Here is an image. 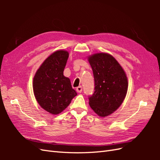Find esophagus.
<instances>
[{"label": "esophagus", "mask_w": 160, "mask_h": 160, "mask_svg": "<svg viewBox=\"0 0 160 160\" xmlns=\"http://www.w3.org/2000/svg\"><path fill=\"white\" fill-rule=\"evenodd\" d=\"M82 89H82V87L81 86H79V87H77V88L76 91H77V93H81Z\"/></svg>", "instance_id": "34e87169"}]
</instances>
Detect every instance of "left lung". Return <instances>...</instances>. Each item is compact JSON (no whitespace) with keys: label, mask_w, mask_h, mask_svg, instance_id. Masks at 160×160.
<instances>
[{"label":"left lung","mask_w":160,"mask_h":160,"mask_svg":"<svg viewBox=\"0 0 160 160\" xmlns=\"http://www.w3.org/2000/svg\"><path fill=\"white\" fill-rule=\"evenodd\" d=\"M88 59L95 81V91L89 97V103L95 113L106 117L123 103L128 91L127 76L119 62L108 53H96Z\"/></svg>","instance_id":"obj_1"}]
</instances>
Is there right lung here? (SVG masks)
<instances>
[{
	"label": "right lung",
	"mask_w": 160,
	"mask_h": 160,
	"mask_svg": "<svg viewBox=\"0 0 160 160\" xmlns=\"http://www.w3.org/2000/svg\"><path fill=\"white\" fill-rule=\"evenodd\" d=\"M69 52L59 50L47 57L33 79V91L38 103L48 112L57 115L77 95L71 81L63 75Z\"/></svg>",
	"instance_id": "1"
}]
</instances>
